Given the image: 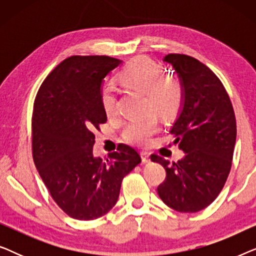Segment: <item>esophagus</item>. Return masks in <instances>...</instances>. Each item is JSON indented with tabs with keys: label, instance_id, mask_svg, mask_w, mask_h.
Returning a JSON list of instances; mask_svg holds the SVG:
<instances>
[{
	"label": "esophagus",
	"instance_id": "34e87169",
	"mask_svg": "<svg viewBox=\"0 0 256 256\" xmlns=\"http://www.w3.org/2000/svg\"><path fill=\"white\" fill-rule=\"evenodd\" d=\"M141 158H142L143 163H149L150 162V154L146 152H141Z\"/></svg>",
	"mask_w": 256,
	"mask_h": 256
}]
</instances>
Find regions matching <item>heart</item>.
Listing matches in <instances>:
<instances>
[{
  "instance_id": "obj_1",
  "label": "heart",
  "mask_w": 256,
  "mask_h": 256,
  "mask_svg": "<svg viewBox=\"0 0 256 256\" xmlns=\"http://www.w3.org/2000/svg\"><path fill=\"white\" fill-rule=\"evenodd\" d=\"M126 88L146 94L144 110L152 112L163 120H171L180 113L184 101V85L176 76L166 74L162 66L148 57H138L126 65L118 74ZM102 108L108 116L118 112V99L114 90L102 87L100 93ZM158 124L155 115L136 118L124 130V138L132 144L144 146L157 132Z\"/></svg>"
}]
</instances>
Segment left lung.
<instances>
[{
    "label": "left lung",
    "instance_id": "1",
    "mask_svg": "<svg viewBox=\"0 0 256 256\" xmlns=\"http://www.w3.org/2000/svg\"><path fill=\"white\" fill-rule=\"evenodd\" d=\"M164 62L174 66L184 85L183 108L170 132L185 156L176 163L150 156L166 171L157 194L174 211L194 213L213 202L228 177L236 114L222 82L208 66L180 54H166Z\"/></svg>",
    "mask_w": 256,
    "mask_h": 256
}]
</instances>
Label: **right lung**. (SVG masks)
Wrapping results in <instances>:
<instances>
[{
	"label": "right lung",
	"mask_w": 256,
	"mask_h": 256,
	"mask_svg": "<svg viewBox=\"0 0 256 256\" xmlns=\"http://www.w3.org/2000/svg\"><path fill=\"white\" fill-rule=\"evenodd\" d=\"M121 62L107 56L66 58L45 78L34 99V166L52 199L71 218L94 220L110 212L122 180L141 163L138 152L126 144L106 160L93 156L94 132L107 121L101 85Z\"/></svg>",
	"instance_id": "right-lung-1"
}]
</instances>
